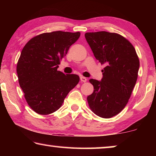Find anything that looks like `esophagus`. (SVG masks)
<instances>
[{"label":"esophagus","mask_w":156,"mask_h":156,"mask_svg":"<svg viewBox=\"0 0 156 156\" xmlns=\"http://www.w3.org/2000/svg\"><path fill=\"white\" fill-rule=\"evenodd\" d=\"M80 80L82 82H83V83H85V82H87V78L85 77H84V76H80Z\"/></svg>","instance_id":"1"}]
</instances>
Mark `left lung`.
Masks as SVG:
<instances>
[{"label": "left lung", "mask_w": 156, "mask_h": 156, "mask_svg": "<svg viewBox=\"0 0 156 156\" xmlns=\"http://www.w3.org/2000/svg\"><path fill=\"white\" fill-rule=\"evenodd\" d=\"M84 36L95 58L105 65L101 81L89 80L94 92L87 97L89 106L96 115L110 118L128 103L138 78V56L133 44L120 34L102 31Z\"/></svg>", "instance_id": "left-lung-1"}]
</instances>
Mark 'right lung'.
I'll use <instances>...</instances> for the list:
<instances>
[{
    "label": "right lung",
    "mask_w": 156,
    "mask_h": 156,
    "mask_svg": "<svg viewBox=\"0 0 156 156\" xmlns=\"http://www.w3.org/2000/svg\"><path fill=\"white\" fill-rule=\"evenodd\" d=\"M80 33L56 31L30 39L21 51L16 66L20 87L31 109L41 115L56 112L80 78L58 71L60 60Z\"/></svg>",
    "instance_id": "1"
}]
</instances>
